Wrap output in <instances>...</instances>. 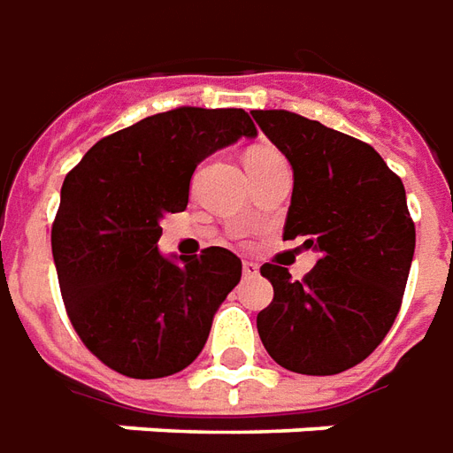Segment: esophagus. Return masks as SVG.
I'll return each instance as SVG.
<instances>
[{
  "label": "esophagus",
  "mask_w": 453,
  "mask_h": 453,
  "mask_svg": "<svg viewBox=\"0 0 453 453\" xmlns=\"http://www.w3.org/2000/svg\"><path fill=\"white\" fill-rule=\"evenodd\" d=\"M243 275H246V278H256V275H258V263L243 261Z\"/></svg>",
  "instance_id": "34e87169"
}]
</instances>
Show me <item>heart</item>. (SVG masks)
Listing matches in <instances>:
<instances>
[{"label":"heart","mask_w":453,"mask_h":453,"mask_svg":"<svg viewBox=\"0 0 453 453\" xmlns=\"http://www.w3.org/2000/svg\"><path fill=\"white\" fill-rule=\"evenodd\" d=\"M275 150L271 149H253L246 153V160H256V158H265V156H273Z\"/></svg>","instance_id":"b5f03b06"}]
</instances>
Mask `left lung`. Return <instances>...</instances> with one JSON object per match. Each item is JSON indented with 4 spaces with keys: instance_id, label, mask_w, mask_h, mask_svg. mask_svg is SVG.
<instances>
[{
    "instance_id": "1",
    "label": "left lung",
    "mask_w": 453,
    "mask_h": 453,
    "mask_svg": "<svg viewBox=\"0 0 453 453\" xmlns=\"http://www.w3.org/2000/svg\"><path fill=\"white\" fill-rule=\"evenodd\" d=\"M251 114L293 165L283 239L319 253L303 280L263 263L273 303L258 336L293 373H342L373 354L400 312L415 253L405 188L364 141L285 109Z\"/></svg>"
}]
</instances>
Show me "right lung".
<instances>
[{
    "mask_svg": "<svg viewBox=\"0 0 453 453\" xmlns=\"http://www.w3.org/2000/svg\"><path fill=\"white\" fill-rule=\"evenodd\" d=\"M256 134L243 109H170L97 141L67 173L50 232L60 293L111 371L165 378L200 356L242 261L221 246L165 258L160 219L188 207L202 160Z\"/></svg>",
    "mask_w": 453,
    "mask_h": 453,
    "instance_id": "right-lung-1",
    "label": "right lung"
}]
</instances>
